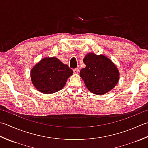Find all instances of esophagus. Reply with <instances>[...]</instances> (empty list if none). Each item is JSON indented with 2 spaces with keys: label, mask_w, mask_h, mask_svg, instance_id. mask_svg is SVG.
<instances>
[{
  "label": "esophagus",
  "mask_w": 148,
  "mask_h": 148,
  "mask_svg": "<svg viewBox=\"0 0 148 148\" xmlns=\"http://www.w3.org/2000/svg\"><path fill=\"white\" fill-rule=\"evenodd\" d=\"M73 72L74 74H78V72H79V69H75L73 70Z\"/></svg>",
  "instance_id": "esophagus-1"
}]
</instances>
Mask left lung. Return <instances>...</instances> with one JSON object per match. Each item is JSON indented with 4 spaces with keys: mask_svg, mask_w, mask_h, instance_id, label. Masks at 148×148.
<instances>
[{
    "mask_svg": "<svg viewBox=\"0 0 148 148\" xmlns=\"http://www.w3.org/2000/svg\"><path fill=\"white\" fill-rule=\"evenodd\" d=\"M86 67L80 71V76L92 93L103 95L111 90L119 79V72L112 61L103 55L86 54L83 59Z\"/></svg>",
    "mask_w": 148,
    "mask_h": 148,
    "instance_id": "obj_1",
    "label": "left lung"
}]
</instances>
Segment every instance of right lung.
<instances>
[{
  "label": "right lung",
  "instance_id": "right-lung-1",
  "mask_svg": "<svg viewBox=\"0 0 148 148\" xmlns=\"http://www.w3.org/2000/svg\"><path fill=\"white\" fill-rule=\"evenodd\" d=\"M73 71L55 57L44 58L31 71L32 83L38 90L45 94L55 93L65 85Z\"/></svg>",
  "mask_w": 148,
  "mask_h": 148
}]
</instances>
